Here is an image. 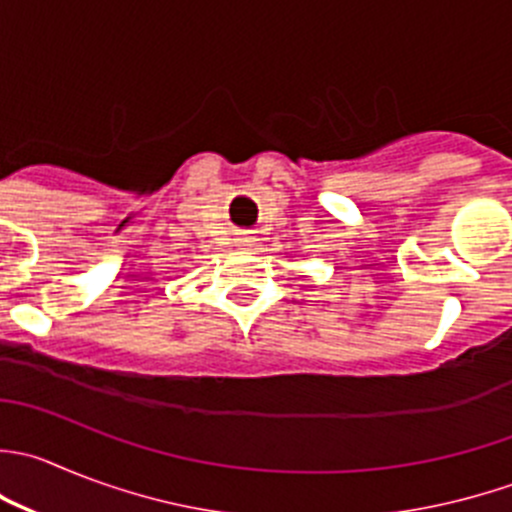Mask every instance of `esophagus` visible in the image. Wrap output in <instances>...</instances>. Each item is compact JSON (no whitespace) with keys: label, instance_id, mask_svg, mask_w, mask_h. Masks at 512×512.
I'll return each mask as SVG.
<instances>
[{"label":"esophagus","instance_id":"1","mask_svg":"<svg viewBox=\"0 0 512 512\" xmlns=\"http://www.w3.org/2000/svg\"><path fill=\"white\" fill-rule=\"evenodd\" d=\"M255 245V237L250 235V232H242L240 237H237V247H252Z\"/></svg>","mask_w":512,"mask_h":512}]
</instances>
